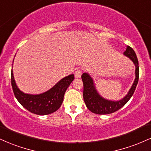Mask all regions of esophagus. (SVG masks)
<instances>
[{
    "mask_svg": "<svg viewBox=\"0 0 151 151\" xmlns=\"http://www.w3.org/2000/svg\"><path fill=\"white\" fill-rule=\"evenodd\" d=\"M75 77L76 78H81V75H82V70H80V69H78V70H77L75 72Z\"/></svg>",
    "mask_w": 151,
    "mask_h": 151,
    "instance_id": "esophagus-1",
    "label": "esophagus"
}]
</instances>
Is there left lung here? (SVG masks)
Here are the masks:
<instances>
[{"instance_id": "obj_1", "label": "left lung", "mask_w": 151, "mask_h": 151, "mask_svg": "<svg viewBox=\"0 0 151 151\" xmlns=\"http://www.w3.org/2000/svg\"><path fill=\"white\" fill-rule=\"evenodd\" d=\"M123 54L129 58L135 64V78L129 92L123 99L118 101H108L107 99H105L98 94V91L95 88L92 78L86 73H84L81 76V78L83 83V99L86 105V107L92 113L100 115H106L116 112L118 110L121 109L123 106H124L134 93L138 79H139L138 60L133 49L128 45L127 46L126 51Z\"/></svg>"}]
</instances>
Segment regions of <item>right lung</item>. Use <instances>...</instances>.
<instances>
[{
	"label": "right lung",
	"mask_w": 151,
	"mask_h": 151,
	"mask_svg": "<svg viewBox=\"0 0 151 151\" xmlns=\"http://www.w3.org/2000/svg\"><path fill=\"white\" fill-rule=\"evenodd\" d=\"M74 75L71 74L63 78L52 88L43 93L38 95L26 94L17 87L11 70V86L16 99L23 107L34 114L44 116L56 111L63 101L64 94L72 81Z\"/></svg>",
	"instance_id": "1"
}]
</instances>
